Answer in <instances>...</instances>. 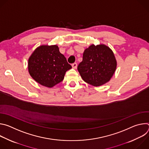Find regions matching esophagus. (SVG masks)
Returning <instances> with one entry per match:
<instances>
[{"instance_id":"1","label":"esophagus","mask_w":149,"mask_h":149,"mask_svg":"<svg viewBox=\"0 0 149 149\" xmlns=\"http://www.w3.org/2000/svg\"><path fill=\"white\" fill-rule=\"evenodd\" d=\"M72 67L74 68V69H76L77 67V63H74L72 64Z\"/></svg>"}]
</instances>
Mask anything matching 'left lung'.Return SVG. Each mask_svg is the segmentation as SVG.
Here are the masks:
<instances>
[{
    "instance_id": "left-lung-1",
    "label": "left lung",
    "mask_w": 149,
    "mask_h": 149,
    "mask_svg": "<svg viewBox=\"0 0 149 149\" xmlns=\"http://www.w3.org/2000/svg\"><path fill=\"white\" fill-rule=\"evenodd\" d=\"M116 67L117 61L112 50L100 44L91 45L85 49L77 69L85 82L98 87L110 80Z\"/></svg>"
}]
</instances>
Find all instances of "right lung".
I'll list each match as a JSON object with an SVG mask.
<instances>
[{
	"label": "right lung",
	"instance_id": "obj_1",
	"mask_svg": "<svg viewBox=\"0 0 149 149\" xmlns=\"http://www.w3.org/2000/svg\"><path fill=\"white\" fill-rule=\"evenodd\" d=\"M71 68L56 45L39 46L28 59L31 76L42 86L49 88L61 82Z\"/></svg>",
	"mask_w": 149,
	"mask_h": 149
}]
</instances>
